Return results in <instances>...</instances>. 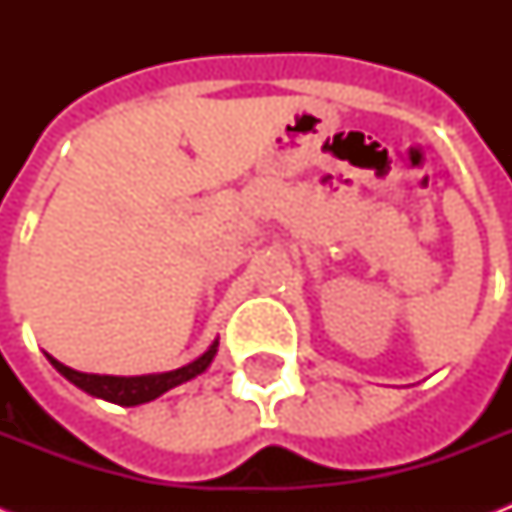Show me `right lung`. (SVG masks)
<instances>
[{"label":"right lung","instance_id":"right-lung-1","mask_svg":"<svg viewBox=\"0 0 512 512\" xmlns=\"http://www.w3.org/2000/svg\"><path fill=\"white\" fill-rule=\"evenodd\" d=\"M217 345L220 342H212L204 353H201L196 361L191 364L180 366V369H172V372H162V374H140V377H114V374H84L76 372L71 366L60 364L58 358H50V364L58 369L68 382H74L76 388H82L84 393H90L95 398H103V401H111V404L119 406H138V404H148V401H154L167 390L177 388V385H183V382L193 380L196 374H201L212 364V358L217 353Z\"/></svg>","mask_w":512,"mask_h":512}]
</instances>
